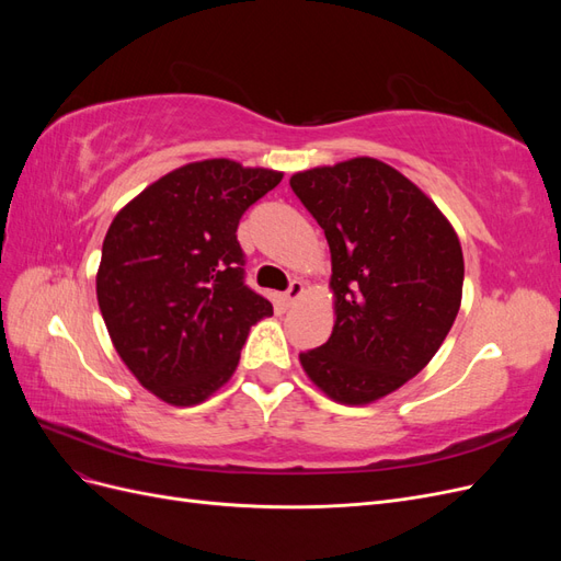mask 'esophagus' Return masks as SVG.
<instances>
[{"label": "esophagus", "instance_id": "34e87169", "mask_svg": "<svg viewBox=\"0 0 561 561\" xmlns=\"http://www.w3.org/2000/svg\"><path fill=\"white\" fill-rule=\"evenodd\" d=\"M301 293H304V283H301V280H293V283H290V287H287L285 295H283V299H285L287 307H293V304L301 297Z\"/></svg>", "mask_w": 561, "mask_h": 561}]
</instances>
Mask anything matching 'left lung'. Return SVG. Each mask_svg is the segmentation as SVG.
Listing matches in <instances>:
<instances>
[{
	"label": "left lung",
	"instance_id": "left-lung-1",
	"mask_svg": "<svg viewBox=\"0 0 561 561\" xmlns=\"http://www.w3.org/2000/svg\"><path fill=\"white\" fill-rule=\"evenodd\" d=\"M332 252L334 330L299 353L309 379L344 404L393 393L431 363L463 290V252L435 203L383 161L360 157L290 178Z\"/></svg>",
	"mask_w": 561,
	"mask_h": 561
}]
</instances>
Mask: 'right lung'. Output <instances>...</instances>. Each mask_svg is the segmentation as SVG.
<instances>
[{"label": "right lung", "instance_id": "right-lung-1", "mask_svg": "<svg viewBox=\"0 0 561 561\" xmlns=\"http://www.w3.org/2000/svg\"><path fill=\"white\" fill-rule=\"evenodd\" d=\"M283 180L229 159L186 163L118 210L95 290L116 353L147 390L190 407L233 375L250 328L274 313L245 285L236 229Z\"/></svg>", "mask_w": 561, "mask_h": 561}]
</instances>
